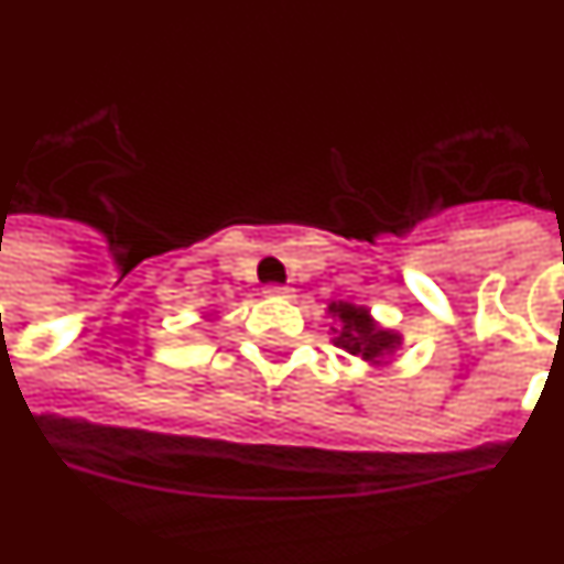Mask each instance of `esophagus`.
<instances>
[{
  "label": "esophagus",
  "mask_w": 564,
  "mask_h": 564,
  "mask_svg": "<svg viewBox=\"0 0 564 564\" xmlns=\"http://www.w3.org/2000/svg\"><path fill=\"white\" fill-rule=\"evenodd\" d=\"M263 292H267L269 297H290L292 290H290V286H283V283H269Z\"/></svg>",
  "instance_id": "34e87169"
}]
</instances>
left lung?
Segmentation results:
<instances>
[{
    "instance_id": "obj_1",
    "label": "left lung",
    "mask_w": 564,
    "mask_h": 564,
    "mask_svg": "<svg viewBox=\"0 0 564 564\" xmlns=\"http://www.w3.org/2000/svg\"><path fill=\"white\" fill-rule=\"evenodd\" d=\"M333 312H338L340 318V333L335 338V344L344 349H349L352 355H361L367 361H378L384 358L392 347H395V335L387 333V329H378L370 321L367 310L352 304H333L329 306Z\"/></svg>"
}]
</instances>
